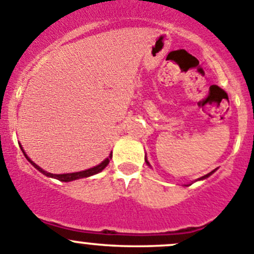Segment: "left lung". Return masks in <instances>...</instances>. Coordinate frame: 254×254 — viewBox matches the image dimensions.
<instances>
[{"mask_svg":"<svg viewBox=\"0 0 254 254\" xmlns=\"http://www.w3.org/2000/svg\"><path fill=\"white\" fill-rule=\"evenodd\" d=\"M145 160H146V159H145ZM146 164H147V165H149V162H147V161H146ZM213 172H215V170H213V171H211V172H210V174H207V175H205V176H202V177H201V179H206V177H208V176H210V175H211V174H213Z\"/></svg>","mask_w":254,"mask_h":254,"instance_id":"8db88e82","label":"left lung"}]
</instances>
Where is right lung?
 Returning a JSON list of instances; mask_svg holds the SVG:
<instances>
[{
	"instance_id": "obj_1",
	"label": "right lung",
	"mask_w": 254,
	"mask_h": 254,
	"mask_svg": "<svg viewBox=\"0 0 254 254\" xmlns=\"http://www.w3.org/2000/svg\"><path fill=\"white\" fill-rule=\"evenodd\" d=\"M22 151H23V150H22ZM23 154H24V151H23ZM24 156H26V157H27V160H28V161L31 162V164L33 165V166L36 167L37 170H38V171H41L42 174H44V175H46V176H49V177H54V179L59 180V181H64V182H69V181H73V180L83 179V177H89V176H92V175L98 174V172H100V171H102L103 169H105V167H107V165L109 164L110 159H112V155H110V156L108 157V159H105L104 161L102 162V164H99V165H98V166L92 167V169L84 170V171L73 172V174H62V175H56V174H49V172L44 171V170H43V169H41V167H39L38 165L34 164V162L32 161V160H29V159H28V156H27L26 154H24Z\"/></svg>"
}]
</instances>
